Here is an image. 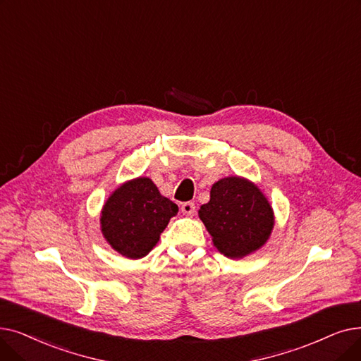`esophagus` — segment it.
<instances>
[{
    "label": "esophagus",
    "instance_id": "esophagus-1",
    "mask_svg": "<svg viewBox=\"0 0 361 361\" xmlns=\"http://www.w3.org/2000/svg\"><path fill=\"white\" fill-rule=\"evenodd\" d=\"M181 212L184 215H193L196 212V205L193 202H184L181 205Z\"/></svg>",
    "mask_w": 361,
    "mask_h": 361
}]
</instances>
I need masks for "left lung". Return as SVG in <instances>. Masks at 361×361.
<instances>
[{
	"instance_id": "1",
	"label": "left lung",
	"mask_w": 361,
	"mask_h": 361,
	"mask_svg": "<svg viewBox=\"0 0 361 361\" xmlns=\"http://www.w3.org/2000/svg\"><path fill=\"white\" fill-rule=\"evenodd\" d=\"M199 218L214 246L227 258L240 259L261 249L271 236L274 212L259 187L245 177L231 176L211 187V199Z\"/></svg>"
}]
</instances>
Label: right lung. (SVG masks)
Segmentation results:
<instances>
[{"mask_svg": "<svg viewBox=\"0 0 361 361\" xmlns=\"http://www.w3.org/2000/svg\"><path fill=\"white\" fill-rule=\"evenodd\" d=\"M178 207L162 196L147 177L122 183L104 202L100 230L106 242L125 258L146 257L161 239Z\"/></svg>", "mask_w": 361, "mask_h": 361, "instance_id": "obj_1", "label": "right lung"}]
</instances>
